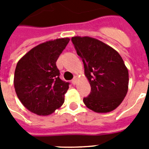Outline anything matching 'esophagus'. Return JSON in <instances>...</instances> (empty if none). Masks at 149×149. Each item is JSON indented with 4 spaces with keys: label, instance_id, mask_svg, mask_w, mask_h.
<instances>
[{
    "label": "esophagus",
    "instance_id": "esophagus-1",
    "mask_svg": "<svg viewBox=\"0 0 149 149\" xmlns=\"http://www.w3.org/2000/svg\"><path fill=\"white\" fill-rule=\"evenodd\" d=\"M72 84H74V85L77 84V77H73V79H72Z\"/></svg>",
    "mask_w": 149,
    "mask_h": 149
}]
</instances>
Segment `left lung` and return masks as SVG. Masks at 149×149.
<instances>
[{"label":"left lung","mask_w":149,"mask_h":149,"mask_svg":"<svg viewBox=\"0 0 149 149\" xmlns=\"http://www.w3.org/2000/svg\"><path fill=\"white\" fill-rule=\"evenodd\" d=\"M71 40L91 86V93L84 98L85 105L97 113L117 108L127 94L129 79L121 56L96 38L77 36Z\"/></svg>","instance_id":"left-lung-1"}]
</instances>
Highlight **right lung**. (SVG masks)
<instances>
[{
  "label": "right lung",
  "instance_id": "right-lung-1",
  "mask_svg": "<svg viewBox=\"0 0 149 149\" xmlns=\"http://www.w3.org/2000/svg\"><path fill=\"white\" fill-rule=\"evenodd\" d=\"M70 38H58L37 45L17 63L14 77L15 92L29 111L49 115L64 103L70 83L59 78L58 56Z\"/></svg>",
  "mask_w": 149,
  "mask_h": 149
}]
</instances>
